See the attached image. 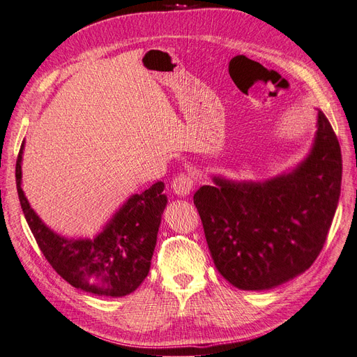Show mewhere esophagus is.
Here are the masks:
<instances>
[{
	"label": "esophagus",
	"mask_w": 357,
	"mask_h": 357,
	"mask_svg": "<svg viewBox=\"0 0 357 357\" xmlns=\"http://www.w3.org/2000/svg\"><path fill=\"white\" fill-rule=\"evenodd\" d=\"M193 186H195L193 177L190 174H183V172H181V174L176 176L174 180H172V183H171L172 192H174L177 197H183V198H186V197L190 195Z\"/></svg>",
	"instance_id": "34e87169"
}]
</instances>
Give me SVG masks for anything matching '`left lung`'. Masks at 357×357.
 Masks as SVG:
<instances>
[{
  "mask_svg": "<svg viewBox=\"0 0 357 357\" xmlns=\"http://www.w3.org/2000/svg\"><path fill=\"white\" fill-rule=\"evenodd\" d=\"M341 149L319 110L308 153L266 180L211 174L193 195L218 271L241 290H268L316 261L341 192Z\"/></svg>",
  "mask_w": 357,
  "mask_h": 357,
  "instance_id": "8db88e82",
  "label": "left lung"
}]
</instances>
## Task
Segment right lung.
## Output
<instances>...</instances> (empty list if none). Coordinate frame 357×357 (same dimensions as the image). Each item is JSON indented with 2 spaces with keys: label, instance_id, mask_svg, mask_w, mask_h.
<instances>
[{
  "label": "right lung",
  "instance_id": "right-lung-1",
  "mask_svg": "<svg viewBox=\"0 0 357 357\" xmlns=\"http://www.w3.org/2000/svg\"><path fill=\"white\" fill-rule=\"evenodd\" d=\"M25 142L16 162V185L29 229L55 271L75 289L121 298L144 282L168 198L164 181L132 193L93 236H66L41 220L22 189Z\"/></svg>",
  "mask_w": 357,
  "mask_h": 357
}]
</instances>
